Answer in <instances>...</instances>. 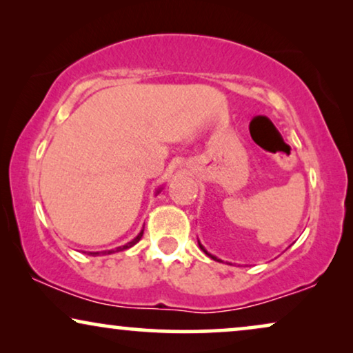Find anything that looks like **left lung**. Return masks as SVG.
<instances>
[{
	"label": "left lung",
	"instance_id": "8db88e82",
	"mask_svg": "<svg viewBox=\"0 0 353 353\" xmlns=\"http://www.w3.org/2000/svg\"><path fill=\"white\" fill-rule=\"evenodd\" d=\"M199 245H200V248H201V250H203V252H205V253H206V255H208V256H210V258H213V260H214V261H221V260H219V258H218V256H214V255H211V253H208V252H206V250H205V247H203V245H201V243H200V242H199Z\"/></svg>",
	"mask_w": 353,
	"mask_h": 353
}]
</instances>
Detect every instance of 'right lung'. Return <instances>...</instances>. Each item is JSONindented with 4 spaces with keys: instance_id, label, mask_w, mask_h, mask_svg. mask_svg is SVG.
Listing matches in <instances>:
<instances>
[{
    "instance_id": "1",
    "label": "right lung",
    "mask_w": 353,
    "mask_h": 353,
    "mask_svg": "<svg viewBox=\"0 0 353 353\" xmlns=\"http://www.w3.org/2000/svg\"><path fill=\"white\" fill-rule=\"evenodd\" d=\"M159 192H161V189H158V190H157V194H159ZM142 236H143V229H142V231L139 232V236H137V237L132 239V241L125 243V245H122V247H117L116 250H105V252H90V255H93V256H98V255H110V253H114V252H122V250H128V248L134 247L135 243H137V242L140 241V239H142Z\"/></svg>"
}]
</instances>
